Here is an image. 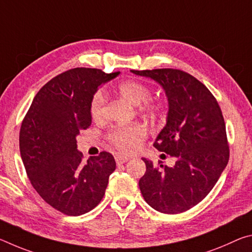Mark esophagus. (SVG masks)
<instances>
[{
    "instance_id": "34e87169",
    "label": "esophagus",
    "mask_w": 252,
    "mask_h": 252,
    "mask_svg": "<svg viewBox=\"0 0 252 252\" xmlns=\"http://www.w3.org/2000/svg\"><path fill=\"white\" fill-rule=\"evenodd\" d=\"M130 159L127 157H125V156H116V162H117V164H123V163H126V162H127L129 161Z\"/></svg>"
}]
</instances>
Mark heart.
Returning <instances> with one entry per match:
<instances>
[{
  "mask_svg": "<svg viewBox=\"0 0 252 252\" xmlns=\"http://www.w3.org/2000/svg\"><path fill=\"white\" fill-rule=\"evenodd\" d=\"M118 93L131 104L139 105V111L146 116L157 119L162 117L165 104L162 101L151 100V89L136 80H127L119 84ZM105 96L102 92H96L91 101V117L93 120H100L103 117ZM147 136L146 129L140 125L117 126L108 134L111 146L123 153H133L141 146Z\"/></svg>",
  "mask_w": 252,
  "mask_h": 252,
  "instance_id": "obj_1",
  "label": "heart"
}]
</instances>
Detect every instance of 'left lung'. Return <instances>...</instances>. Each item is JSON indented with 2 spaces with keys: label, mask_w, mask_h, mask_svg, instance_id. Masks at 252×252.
I'll return each mask as SVG.
<instances>
[{
  "label": "left lung",
  "mask_w": 252,
  "mask_h": 252,
  "mask_svg": "<svg viewBox=\"0 0 252 252\" xmlns=\"http://www.w3.org/2000/svg\"><path fill=\"white\" fill-rule=\"evenodd\" d=\"M157 81L168 97L167 125L153 147L177 159L172 168L143 158L139 187L155 210L176 215L207 197L229 161L224 119L216 97L189 73L177 69L131 70Z\"/></svg>",
  "instance_id": "1"
}]
</instances>
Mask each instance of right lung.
Returning a JSON list of instances; mask_svg holds the SVG:
<instances>
[{
    "mask_svg": "<svg viewBox=\"0 0 252 252\" xmlns=\"http://www.w3.org/2000/svg\"><path fill=\"white\" fill-rule=\"evenodd\" d=\"M119 73L89 67L63 72L41 88L22 121L20 152L29 180L46 203L66 216L94 209L116 170L106 151L84 163L75 138L91 126L97 88Z\"/></svg>",
    "mask_w": 252,
    "mask_h": 252,
    "instance_id": "add662e5",
    "label": "right lung"
}]
</instances>
